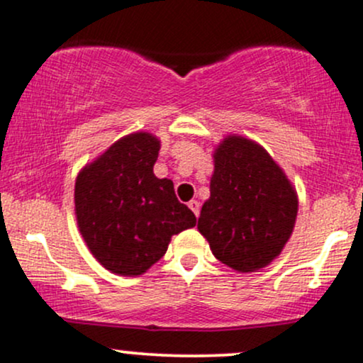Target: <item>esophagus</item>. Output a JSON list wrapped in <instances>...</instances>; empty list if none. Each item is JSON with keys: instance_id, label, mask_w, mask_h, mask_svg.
Masks as SVG:
<instances>
[{"instance_id": "obj_1", "label": "esophagus", "mask_w": 363, "mask_h": 363, "mask_svg": "<svg viewBox=\"0 0 363 363\" xmlns=\"http://www.w3.org/2000/svg\"><path fill=\"white\" fill-rule=\"evenodd\" d=\"M187 206H189V208H191V210H193V213H194L196 216H198V215H199V203H198V201H196V199H191V201H189V203H187Z\"/></svg>"}]
</instances>
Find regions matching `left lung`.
<instances>
[{
  "instance_id": "1",
  "label": "left lung",
  "mask_w": 363,
  "mask_h": 363,
  "mask_svg": "<svg viewBox=\"0 0 363 363\" xmlns=\"http://www.w3.org/2000/svg\"><path fill=\"white\" fill-rule=\"evenodd\" d=\"M297 208V193L268 152L242 136H228L215 152L210 199L198 230L216 259L235 272H256L281 252Z\"/></svg>"
}]
</instances>
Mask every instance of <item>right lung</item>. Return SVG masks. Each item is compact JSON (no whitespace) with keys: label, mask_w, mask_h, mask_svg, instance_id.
I'll list each match as a JSON object with an SVG mask.
<instances>
[{"label":"right lung","mask_w":363,"mask_h":363,"mask_svg":"<svg viewBox=\"0 0 363 363\" xmlns=\"http://www.w3.org/2000/svg\"><path fill=\"white\" fill-rule=\"evenodd\" d=\"M160 141L135 133L116 141L74 184V211L86 245L106 269L138 277L167 251L170 237L196 225L174 182L153 165Z\"/></svg>","instance_id":"obj_1"}]
</instances>
